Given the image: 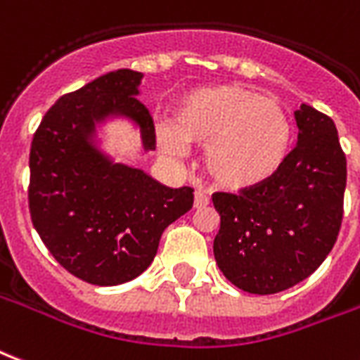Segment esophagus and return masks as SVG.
Instances as JSON below:
<instances>
[{
	"label": "esophagus",
	"mask_w": 360,
	"mask_h": 360,
	"mask_svg": "<svg viewBox=\"0 0 360 360\" xmlns=\"http://www.w3.org/2000/svg\"><path fill=\"white\" fill-rule=\"evenodd\" d=\"M207 204H210L207 193L206 191H202V188H198V191L194 193V207H196V210H202V207H206Z\"/></svg>",
	"instance_id": "1"
}]
</instances>
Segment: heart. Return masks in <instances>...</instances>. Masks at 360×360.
Returning <instances> with one entry per match:
<instances>
[{
	"label": "heart",
	"mask_w": 360,
	"mask_h": 360,
	"mask_svg": "<svg viewBox=\"0 0 360 360\" xmlns=\"http://www.w3.org/2000/svg\"><path fill=\"white\" fill-rule=\"evenodd\" d=\"M172 127L156 131L160 148L179 156L181 143L206 145L204 172L223 191H252L281 172L292 146V122L275 98L244 85L194 87L173 105Z\"/></svg>",
	"instance_id": "heart-1"
}]
</instances>
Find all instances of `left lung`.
<instances>
[{"label":"left lung","instance_id":"obj_1","mask_svg":"<svg viewBox=\"0 0 360 360\" xmlns=\"http://www.w3.org/2000/svg\"><path fill=\"white\" fill-rule=\"evenodd\" d=\"M297 145L275 177L238 194L212 196L219 214L215 262L236 288L278 294L313 275L342 227L347 162L332 118L295 110Z\"/></svg>","mask_w":360,"mask_h":360}]
</instances>
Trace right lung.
<instances>
[{
	"instance_id": "right-lung-1",
	"label": "right lung",
	"mask_w": 360,
	"mask_h": 360,
	"mask_svg": "<svg viewBox=\"0 0 360 360\" xmlns=\"http://www.w3.org/2000/svg\"><path fill=\"white\" fill-rule=\"evenodd\" d=\"M143 74L108 72L63 95L47 110L30 148L32 223L63 267L95 286L133 281L153 263L167 225L193 207V188H169L97 146V126L126 118L143 148H156L141 103Z\"/></svg>"
}]
</instances>
